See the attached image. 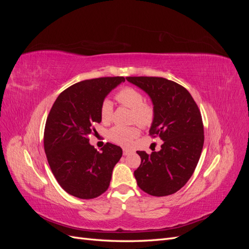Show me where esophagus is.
I'll list each match as a JSON object with an SVG mask.
<instances>
[{
  "label": "esophagus",
  "instance_id": "1",
  "mask_svg": "<svg viewBox=\"0 0 249 249\" xmlns=\"http://www.w3.org/2000/svg\"><path fill=\"white\" fill-rule=\"evenodd\" d=\"M132 153V150H130V149H124V152H123V154H124V156H127V155H130Z\"/></svg>",
  "mask_w": 249,
  "mask_h": 249
}]
</instances>
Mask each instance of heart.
<instances>
[{"label": "heart", "mask_w": 249, "mask_h": 249, "mask_svg": "<svg viewBox=\"0 0 249 249\" xmlns=\"http://www.w3.org/2000/svg\"><path fill=\"white\" fill-rule=\"evenodd\" d=\"M117 101L124 106L130 108L133 112L132 122H136L142 126H147L153 122L154 110L149 105L144 103V97L137 89L125 87L119 90L116 94ZM113 104L110 100H105L101 106V118L108 122L112 116ZM139 135L136 126H119L116 125L109 131V138L119 145L129 146Z\"/></svg>", "instance_id": "obj_1"}]
</instances>
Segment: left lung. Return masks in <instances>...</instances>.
<instances>
[{
    "mask_svg": "<svg viewBox=\"0 0 249 249\" xmlns=\"http://www.w3.org/2000/svg\"><path fill=\"white\" fill-rule=\"evenodd\" d=\"M153 103L154 118L149 134L163 140L159 152L138 150L140 166L134 171L141 190L153 196L178 191L189 180L203 146L199 109L189 91L178 83L158 77H127Z\"/></svg>",
    "mask_w": 249,
    "mask_h": 249,
    "instance_id": "8db88e82",
    "label": "left lung"
}]
</instances>
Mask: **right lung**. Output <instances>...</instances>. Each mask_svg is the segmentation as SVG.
Returning <instances> with one entry per match:
<instances>
[{"mask_svg":"<svg viewBox=\"0 0 249 249\" xmlns=\"http://www.w3.org/2000/svg\"><path fill=\"white\" fill-rule=\"evenodd\" d=\"M124 82V77L85 80L59 94L44 129V152L53 175L72 196L91 199L108 189L113 168L123 156L120 146L107 142L101 152L88 135L100 124L106 96Z\"/></svg>","mask_w":249,"mask_h":249,"instance_id":"right-lung-1","label":"right lung"}]
</instances>
